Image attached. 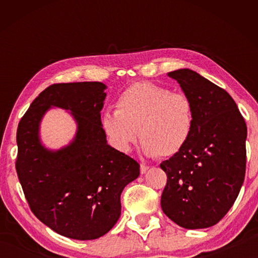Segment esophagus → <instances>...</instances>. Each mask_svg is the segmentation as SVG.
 <instances>
[{
    "label": "esophagus",
    "instance_id": "obj_1",
    "mask_svg": "<svg viewBox=\"0 0 258 258\" xmlns=\"http://www.w3.org/2000/svg\"><path fill=\"white\" fill-rule=\"evenodd\" d=\"M148 169H149V166H147L145 164H141V166H140V172H141V174H145Z\"/></svg>",
    "mask_w": 258,
    "mask_h": 258
}]
</instances>
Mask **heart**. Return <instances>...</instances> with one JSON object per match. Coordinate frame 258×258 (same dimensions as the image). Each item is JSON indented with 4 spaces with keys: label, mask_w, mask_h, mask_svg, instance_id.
<instances>
[{
    "label": "heart",
    "mask_w": 258,
    "mask_h": 258,
    "mask_svg": "<svg viewBox=\"0 0 258 258\" xmlns=\"http://www.w3.org/2000/svg\"><path fill=\"white\" fill-rule=\"evenodd\" d=\"M115 112L102 116L111 145L128 152L138 137L147 156L172 157L185 147L194 131V106L182 92L150 82L130 85L117 99Z\"/></svg>",
    "instance_id": "b5f03b06"
}]
</instances>
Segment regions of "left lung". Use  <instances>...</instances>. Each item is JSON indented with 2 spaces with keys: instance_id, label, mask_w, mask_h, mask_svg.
Returning <instances> with one entry per match:
<instances>
[{
  "instance_id": "left-lung-1",
  "label": "left lung",
  "mask_w": 258,
  "mask_h": 258,
  "mask_svg": "<svg viewBox=\"0 0 258 258\" xmlns=\"http://www.w3.org/2000/svg\"><path fill=\"white\" fill-rule=\"evenodd\" d=\"M194 106L185 147L160 164L167 175L161 209L184 229L215 225L232 207L246 173L247 126L225 90L191 69L168 73Z\"/></svg>"
}]
</instances>
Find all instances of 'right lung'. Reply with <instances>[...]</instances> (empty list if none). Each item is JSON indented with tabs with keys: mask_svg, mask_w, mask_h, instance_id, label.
Masks as SVG:
<instances>
[{
	"mask_svg": "<svg viewBox=\"0 0 258 258\" xmlns=\"http://www.w3.org/2000/svg\"><path fill=\"white\" fill-rule=\"evenodd\" d=\"M107 86L100 82L53 84L38 94L17 130L16 169L34 215L63 237L98 239L120 216V195L140 175L137 160L107 143L101 109ZM51 106L71 111L76 138L46 150L39 124Z\"/></svg>",
	"mask_w": 258,
	"mask_h": 258,
	"instance_id": "right-lung-1",
	"label": "right lung"
}]
</instances>
